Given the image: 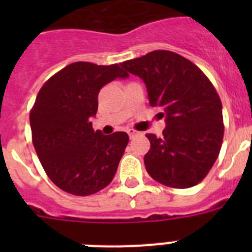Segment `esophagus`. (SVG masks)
<instances>
[{
    "label": "esophagus",
    "mask_w": 252,
    "mask_h": 252,
    "mask_svg": "<svg viewBox=\"0 0 252 252\" xmlns=\"http://www.w3.org/2000/svg\"><path fill=\"white\" fill-rule=\"evenodd\" d=\"M127 133H128V136L132 139V137H135L136 135H139V131L136 130H133V128H130V130H127Z\"/></svg>",
    "instance_id": "obj_1"
}]
</instances>
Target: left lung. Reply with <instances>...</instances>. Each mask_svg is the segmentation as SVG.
I'll return each mask as SVG.
<instances>
[{"label":"left lung","mask_w":252,"mask_h":252,"mask_svg":"<svg viewBox=\"0 0 252 252\" xmlns=\"http://www.w3.org/2000/svg\"><path fill=\"white\" fill-rule=\"evenodd\" d=\"M121 66L145 82L149 103L166 117L161 137L146 133L149 175L170 188L197 186L217 160L223 140L222 103L213 84L190 60L169 50L151 51Z\"/></svg>","instance_id":"1"}]
</instances>
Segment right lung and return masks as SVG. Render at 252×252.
Instances as JSON below:
<instances>
[{"label":"right lung","instance_id":"add662e5","mask_svg":"<svg viewBox=\"0 0 252 252\" xmlns=\"http://www.w3.org/2000/svg\"><path fill=\"white\" fill-rule=\"evenodd\" d=\"M126 77L119 64L75 62L40 88L30 111L32 144L46 175L64 192L86 197L112 182L128 135L104 136L93 130L91 117L102 87Z\"/></svg>","mask_w":252,"mask_h":252}]
</instances>
